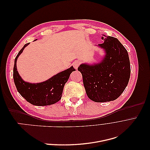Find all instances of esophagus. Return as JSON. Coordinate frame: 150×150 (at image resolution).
I'll return each instance as SVG.
<instances>
[{
    "mask_svg": "<svg viewBox=\"0 0 150 150\" xmlns=\"http://www.w3.org/2000/svg\"><path fill=\"white\" fill-rule=\"evenodd\" d=\"M80 64V62L79 61H75L74 63H73V66L75 68V69H78V67H79Z\"/></svg>",
    "mask_w": 150,
    "mask_h": 150,
    "instance_id": "obj_1",
    "label": "esophagus"
}]
</instances>
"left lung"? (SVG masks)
I'll return each instance as SVG.
<instances>
[{
  "label": "left lung",
  "instance_id": "left-lung-1",
  "mask_svg": "<svg viewBox=\"0 0 150 150\" xmlns=\"http://www.w3.org/2000/svg\"><path fill=\"white\" fill-rule=\"evenodd\" d=\"M104 42L98 45L105 51L103 60L96 64H81L88 98L94 102L114 101L124 91L130 78V62L125 47L116 38L103 34Z\"/></svg>",
  "mask_w": 150,
  "mask_h": 150
}]
</instances>
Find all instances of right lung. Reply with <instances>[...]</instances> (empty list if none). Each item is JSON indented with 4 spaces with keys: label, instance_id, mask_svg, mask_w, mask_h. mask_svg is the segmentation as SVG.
<instances>
[{
    "label": "right lung",
    "instance_id": "right-lung-1",
    "mask_svg": "<svg viewBox=\"0 0 150 150\" xmlns=\"http://www.w3.org/2000/svg\"><path fill=\"white\" fill-rule=\"evenodd\" d=\"M29 44H25L21 49L14 61L13 78L17 91L27 101L35 106H43L55 104L61 99L64 86L71 72L76 69L73 66H71L69 69L59 72L42 83L25 82L17 71L16 62L18 57Z\"/></svg>",
    "mask_w": 150,
    "mask_h": 150
}]
</instances>
